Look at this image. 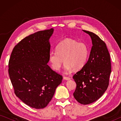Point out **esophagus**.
<instances>
[{"instance_id": "1", "label": "esophagus", "mask_w": 121, "mask_h": 121, "mask_svg": "<svg viewBox=\"0 0 121 121\" xmlns=\"http://www.w3.org/2000/svg\"><path fill=\"white\" fill-rule=\"evenodd\" d=\"M63 79H65V80L68 81V80H70V77H69L65 76V77H63Z\"/></svg>"}]
</instances>
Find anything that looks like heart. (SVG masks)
<instances>
[{
  "label": "heart",
  "instance_id": "heart-1",
  "mask_svg": "<svg viewBox=\"0 0 121 121\" xmlns=\"http://www.w3.org/2000/svg\"><path fill=\"white\" fill-rule=\"evenodd\" d=\"M56 51L49 53L48 60L52 68L58 71L63 62L65 73L74 68L78 70L86 63L90 55V48L85 42H78L72 39H66L60 42L56 48Z\"/></svg>",
  "mask_w": 121,
  "mask_h": 121
}]
</instances>
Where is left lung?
<instances>
[{
  "mask_svg": "<svg viewBox=\"0 0 121 121\" xmlns=\"http://www.w3.org/2000/svg\"><path fill=\"white\" fill-rule=\"evenodd\" d=\"M83 31L91 37L92 47L86 63L73 76L76 83L73 95L80 104L88 105L99 99L107 89L111 62L105 43L93 32Z\"/></svg>",
  "mask_w": 121,
  "mask_h": 121,
  "instance_id": "8db88e82",
  "label": "left lung"
}]
</instances>
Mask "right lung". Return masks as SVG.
Wrapping results in <instances>:
<instances>
[{
  "instance_id": "1",
  "label": "right lung",
  "mask_w": 121,
  "mask_h": 121,
  "mask_svg": "<svg viewBox=\"0 0 121 121\" xmlns=\"http://www.w3.org/2000/svg\"><path fill=\"white\" fill-rule=\"evenodd\" d=\"M53 28L30 35L14 47L9 73L14 93L26 105L42 109L48 105L62 76L48 65Z\"/></svg>"
}]
</instances>
